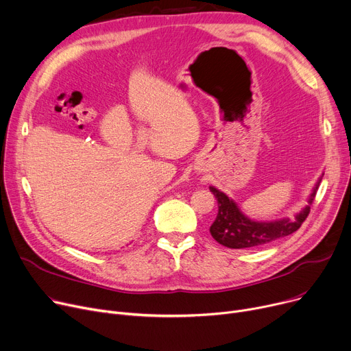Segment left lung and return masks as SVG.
<instances>
[{
    "mask_svg": "<svg viewBox=\"0 0 351 351\" xmlns=\"http://www.w3.org/2000/svg\"><path fill=\"white\" fill-rule=\"evenodd\" d=\"M317 185L308 201L309 205L315 199ZM209 190L215 195V198H217L219 208L217 219L212 223L209 232L218 243L230 249L258 247L269 243V241L285 237L301 228L302 222L308 218L311 210V208L306 206L302 212L296 215L295 219H282L278 222L268 223L253 222L247 219L236 206V204L229 199L223 193L213 186H209Z\"/></svg>",
    "mask_w": 351,
    "mask_h": 351,
    "instance_id": "left-lung-1",
    "label": "left lung"
}]
</instances>
